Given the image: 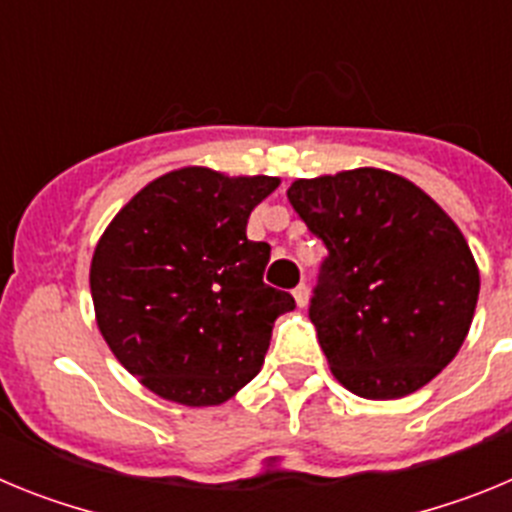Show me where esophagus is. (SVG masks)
Returning <instances> with one entry per match:
<instances>
[{
  "label": "esophagus",
  "mask_w": 512,
  "mask_h": 512,
  "mask_svg": "<svg viewBox=\"0 0 512 512\" xmlns=\"http://www.w3.org/2000/svg\"><path fill=\"white\" fill-rule=\"evenodd\" d=\"M292 295H295L297 305H300V307H305V305H307V300H310V289H307V284L302 282V284H297V287H295V292H292Z\"/></svg>",
  "instance_id": "esophagus-1"
}]
</instances>
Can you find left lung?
I'll return each instance as SVG.
<instances>
[{
  "label": "left lung",
  "instance_id": "1",
  "mask_svg": "<svg viewBox=\"0 0 512 512\" xmlns=\"http://www.w3.org/2000/svg\"><path fill=\"white\" fill-rule=\"evenodd\" d=\"M287 197L328 248L307 312L338 382L366 400L431 382L467 338L479 297L454 220L382 169L297 179Z\"/></svg>",
  "mask_w": 512,
  "mask_h": 512
}]
</instances>
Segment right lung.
Instances as JSON below:
<instances>
[{
    "label": "right lung",
    "mask_w": 512,
    "mask_h": 512,
    "mask_svg": "<svg viewBox=\"0 0 512 512\" xmlns=\"http://www.w3.org/2000/svg\"><path fill=\"white\" fill-rule=\"evenodd\" d=\"M277 176L189 166L122 207L94 248L89 287L104 341L148 390L220 405L259 374L271 328L295 297L264 282L271 248L248 241Z\"/></svg>",
    "instance_id": "obj_1"
}]
</instances>
